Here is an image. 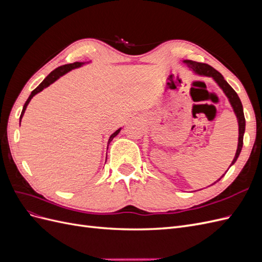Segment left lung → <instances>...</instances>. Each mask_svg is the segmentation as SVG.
I'll return each mask as SVG.
<instances>
[{
	"instance_id": "1",
	"label": "left lung",
	"mask_w": 262,
	"mask_h": 262,
	"mask_svg": "<svg viewBox=\"0 0 262 262\" xmlns=\"http://www.w3.org/2000/svg\"><path fill=\"white\" fill-rule=\"evenodd\" d=\"M185 63H187L188 67L191 69L194 73L202 75V76H210L213 77V80L217 83V85L221 87L223 92L225 93V95L227 96L229 102H231V105L234 109V113L237 117V120H238V126H239V137H238V146H237V150H236V154L234 160L231 164V166L237 161V158H238L239 154H241V150L243 147V140H244V133H245V116H244V112H243V105H242V101L238 97V95L237 93L232 89L231 85H229L225 80L223 75H222L219 71H216L215 69H213L211 66L209 64H205V63H200V62H194V61H190V60H186ZM229 166V167H231ZM224 176V175H223ZM222 176V177H223ZM221 177V178H222ZM221 178L219 180H221ZM217 180V181H219ZM216 181V182H217ZM215 184V182H214Z\"/></svg>"
}]
</instances>
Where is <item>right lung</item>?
Masks as SVG:
<instances>
[{
  "label": "right lung",
  "instance_id": "1",
  "mask_svg": "<svg viewBox=\"0 0 262 262\" xmlns=\"http://www.w3.org/2000/svg\"><path fill=\"white\" fill-rule=\"evenodd\" d=\"M84 63L83 62H74V63H70V64H66V66H61V67H59V68H57L55 70H53L52 72L47 76L45 80L39 84V86L38 87H36V89L31 92V94L29 95V97H28V99L26 100V102H25V105H24V107H23V110H21V114H20V117H19V124H20V120H21V118H23V116H24V113H25V110H26V108H27V106H28V104H29V101L31 100V98H33L36 94H38L39 92H41L43 89H46V87H48L50 84H52L54 81H57L58 78L60 77V76H62V75H64L66 73H68L69 71H71V70H73V69H76V68H80L81 66H83ZM120 130L121 129H118L115 133H113L112 136H110V138H109V141H108V144L110 143V142L113 141V139L117 136V134L120 132Z\"/></svg>",
  "mask_w": 262,
  "mask_h": 262
}]
</instances>
